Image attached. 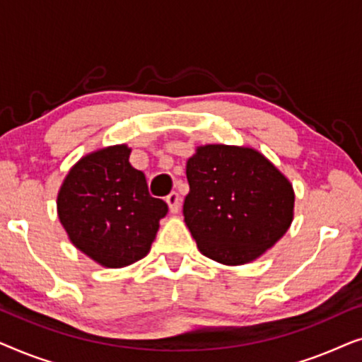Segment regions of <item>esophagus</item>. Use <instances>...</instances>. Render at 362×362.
Wrapping results in <instances>:
<instances>
[{"instance_id": "1", "label": "esophagus", "mask_w": 362, "mask_h": 362, "mask_svg": "<svg viewBox=\"0 0 362 362\" xmlns=\"http://www.w3.org/2000/svg\"><path fill=\"white\" fill-rule=\"evenodd\" d=\"M166 202H168V206H170V211L173 212V214H176V212L180 211L181 199H180V196H177V192H171V194H168Z\"/></svg>"}]
</instances>
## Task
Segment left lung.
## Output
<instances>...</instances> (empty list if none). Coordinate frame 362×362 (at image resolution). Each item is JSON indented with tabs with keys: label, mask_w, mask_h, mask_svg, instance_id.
Segmentation results:
<instances>
[{
	"label": "left lung",
	"mask_w": 362,
	"mask_h": 362,
	"mask_svg": "<svg viewBox=\"0 0 362 362\" xmlns=\"http://www.w3.org/2000/svg\"><path fill=\"white\" fill-rule=\"evenodd\" d=\"M182 214L202 255L242 265L276 244L293 221L290 181L252 148L206 145L187 160Z\"/></svg>",
	"instance_id": "8db88e82"
}]
</instances>
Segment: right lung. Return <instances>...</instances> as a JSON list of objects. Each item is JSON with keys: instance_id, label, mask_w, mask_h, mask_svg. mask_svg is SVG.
Instances as JSON below:
<instances>
[{"instance_id": "add662e5", "label": "right lung", "mask_w": 362, "mask_h": 362, "mask_svg": "<svg viewBox=\"0 0 362 362\" xmlns=\"http://www.w3.org/2000/svg\"><path fill=\"white\" fill-rule=\"evenodd\" d=\"M130 148H102L78 160L57 194V214L78 250L108 269L150 252L168 204L151 197L146 177L128 161Z\"/></svg>"}]
</instances>
